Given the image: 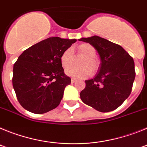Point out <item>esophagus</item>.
I'll return each mask as SVG.
<instances>
[{
	"instance_id": "34e87169",
	"label": "esophagus",
	"mask_w": 147,
	"mask_h": 147,
	"mask_svg": "<svg viewBox=\"0 0 147 147\" xmlns=\"http://www.w3.org/2000/svg\"><path fill=\"white\" fill-rule=\"evenodd\" d=\"M76 82V79H75V78H71V83H74V82Z\"/></svg>"
}]
</instances>
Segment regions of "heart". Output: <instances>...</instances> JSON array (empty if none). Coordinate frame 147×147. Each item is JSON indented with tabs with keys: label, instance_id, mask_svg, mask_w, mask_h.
Masks as SVG:
<instances>
[{
	"label": "heart",
	"instance_id": "heart-1",
	"mask_svg": "<svg viewBox=\"0 0 147 147\" xmlns=\"http://www.w3.org/2000/svg\"><path fill=\"white\" fill-rule=\"evenodd\" d=\"M78 53L84 56L85 58L80 62L81 67H69L74 62V56L73 50L69 48L65 50L60 56V63L65 70L67 75L76 79H85L92 75L93 73L96 72L98 68V64L95 59L96 51L93 45L89 43H83L79 45L77 48Z\"/></svg>",
	"mask_w": 147,
	"mask_h": 147
}]
</instances>
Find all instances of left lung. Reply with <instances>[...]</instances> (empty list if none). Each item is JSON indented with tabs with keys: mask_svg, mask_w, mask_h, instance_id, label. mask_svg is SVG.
<instances>
[{
	"mask_svg": "<svg viewBox=\"0 0 147 147\" xmlns=\"http://www.w3.org/2000/svg\"><path fill=\"white\" fill-rule=\"evenodd\" d=\"M79 40L88 42L97 51L101 59L98 72L85 81L80 93L82 101L100 112L115 110L128 98L136 77L132 57L121 45L98 36Z\"/></svg>",
	"mask_w": 147,
	"mask_h": 147,
	"instance_id": "obj_1",
	"label": "left lung"
}]
</instances>
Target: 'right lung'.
<instances>
[{
  "mask_svg": "<svg viewBox=\"0 0 147 147\" xmlns=\"http://www.w3.org/2000/svg\"><path fill=\"white\" fill-rule=\"evenodd\" d=\"M76 40L49 37L22 53L13 67L12 85L18 102L29 112L42 114L60 103L71 84L60 63L62 53Z\"/></svg>",
  "mask_w": 147,
  "mask_h": 147,
  "instance_id": "right-lung-1",
  "label": "right lung"
}]
</instances>
